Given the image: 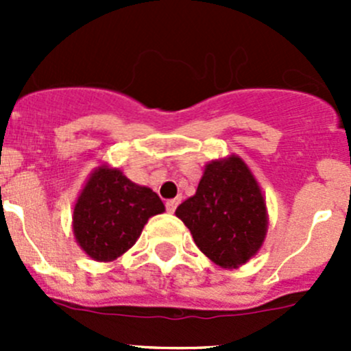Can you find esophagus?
<instances>
[{"instance_id":"34e87169","label":"esophagus","mask_w":351,"mask_h":351,"mask_svg":"<svg viewBox=\"0 0 351 351\" xmlns=\"http://www.w3.org/2000/svg\"><path fill=\"white\" fill-rule=\"evenodd\" d=\"M180 204V198H169V200H166V210L168 212H175L176 207H178Z\"/></svg>"}]
</instances>
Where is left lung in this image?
<instances>
[{
    "mask_svg": "<svg viewBox=\"0 0 351 351\" xmlns=\"http://www.w3.org/2000/svg\"><path fill=\"white\" fill-rule=\"evenodd\" d=\"M198 250L222 268H238L258 253L268 228L267 204L239 156L210 161L195 195L176 208Z\"/></svg>",
    "mask_w": 351,
    "mask_h": 351,
    "instance_id": "left-lung-1",
    "label": "left lung"
}]
</instances>
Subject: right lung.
Returning a JSON list of instances; mask_svg holds the SVG:
<instances>
[{
  "label": "right lung",
  "instance_id": "obj_1",
  "mask_svg": "<svg viewBox=\"0 0 351 351\" xmlns=\"http://www.w3.org/2000/svg\"><path fill=\"white\" fill-rule=\"evenodd\" d=\"M162 212L158 193L130 182L120 169L101 165L74 205V238L93 260L113 261L136 244L149 217Z\"/></svg>",
  "mask_w": 351,
  "mask_h": 351
}]
</instances>
